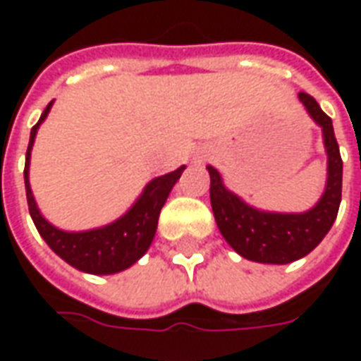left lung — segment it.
<instances>
[{
	"label": "left lung",
	"instance_id": "left-lung-1",
	"mask_svg": "<svg viewBox=\"0 0 361 361\" xmlns=\"http://www.w3.org/2000/svg\"><path fill=\"white\" fill-rule=\"evenodd\" d=\"M300 102L305 106L313 121L323 127L326 157V185L319 203L307 212L284 214L253 209L228 191L220 173L207 166L211 173V204L220 234L232 250L255 263L286 265L305 257L317 247L338 214L342 199V158L334 137L333 121L321 110L317 100L307 92H300Z\"/></svg>",
	"mask_w": 361,
	"mask_h": 361
}]
</instances>
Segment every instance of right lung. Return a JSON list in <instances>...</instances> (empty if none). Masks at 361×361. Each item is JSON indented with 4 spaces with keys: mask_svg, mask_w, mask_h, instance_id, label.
<instances>
[{
    "mask_svg": "<svg viewBox=\"0 0 361 361\" xmlns=\"http://www.w3.org/2000/svg\"><path fill=\"white\" fill-rule=\"evenodd\" d=\"M50 102L38 119V123L30 131V141L27 149V162H25V188H27L28 212L32 216L38 234L42 235L44 242L48 243L51 251H56L59 257L75 269L90 274H114V272L126 271L137 263L147 253L150 243L154 240L158 226V216L164 207L170 191L180 180L185 166H181L173 172L154 178L145 188L141 197L135 201L129 211L111 222L108 226L94 228L87 232H63L59 228L51 226L44 219L38 207H36L32 189L28 183V166H30V150L35 145V137L38 127L42 123L51 108Z\"/></svg>",
    "mask_w": 361,
    "mask_h": 361,
    "instance_id": "add662e5",
    "label": "right lung"
}]
</instances>
